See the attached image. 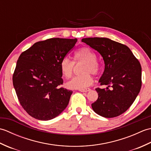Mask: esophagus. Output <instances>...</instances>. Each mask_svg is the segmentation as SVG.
<instances>
[{
	"instance_id": "34e87169",
	"label": "esophagus",
	"mask_w": 151,
	"mask_h": 151,
	"mask_svg": "<svg viewBox=\"0 0 151 151\" xmlns=\"http://www.w3.org/2000/svg\"><path fill=\"white\" fill-rule=\"evenodd\" d=\"M78 91H81V92H88V91H90V89H89V88L79 89Z\"/></svg>"
}]
</instances>
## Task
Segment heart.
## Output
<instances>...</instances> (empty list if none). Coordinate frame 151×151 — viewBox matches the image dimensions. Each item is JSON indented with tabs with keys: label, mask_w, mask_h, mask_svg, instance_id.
<instances>
[{
	"label": "heart",
	"mask_w": 151,
	"mask_h": 151,
	"mask_svg": "<svg viewBox=\"0 0 151 151\" xmlns=\"http://www.w3.org/2000/svg\"><path fill=\"white\" fill-rule=\"evenodd\" d=\"M97 56L90 48L82 47L74 54V62L67 58H64L60 62V70L62 76L70 78L73 75L75 65L84 63L82 67V75L76 76L67 82V88L70 89H84L92 85L93 82L91 74L98 75L101 70V66L97 60Z\"/></svg>",
	"instance_id": "heart-1"
}]
</instances>
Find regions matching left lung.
<instances>
[{
	"instance_id": "obj_1",
	"label": "left lung",
	"mask_w": 151,
	"mask_h": 151,
	"mask_svg": "<svg viewBox=\"0 0 151 151\" xmlns=\"http://www.w3.org/2000/svg\"><path fill=\"white\" fill-rule=\"evenodd\" d=\"M97 50L105 63L104 73L99 80L98 99L91 104L93 110L101 116H119L129 109L142 87V67L132 51L125 45L105 37H88L82 40Z\"/></svg>"
}]
</instances>
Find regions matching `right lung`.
Wrapping results in <instances>:
<instances>
[{"instance_id":"1","label":"right lung","mask_w":151,"mask_h":151,"mask_svg":"<svg viewBox=\"0 0 151 151\" xmlns=\"http://www.w3.org/2000/svg\"><path fill=\"white\" fill-rule=\"evenodd\" d=\"M77 39L50 38L22 52L13 74V84L22 107L30 116L47 121L68 105L73 91L63 87L60 62Z\"/></svg>"}]
</instances>
